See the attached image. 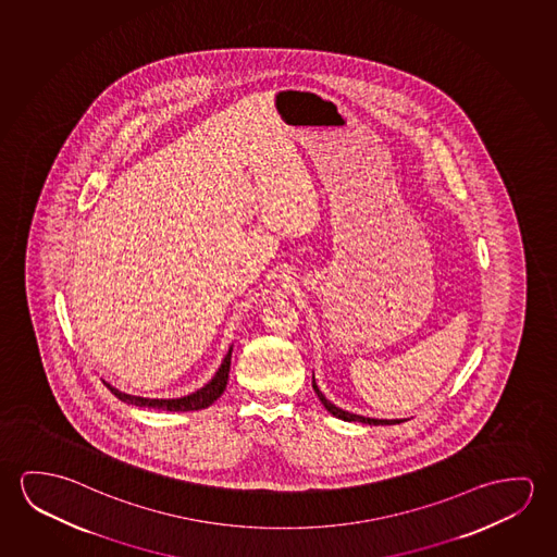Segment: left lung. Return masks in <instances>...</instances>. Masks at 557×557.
<instances>
[{"label": "left lung", "instance_id": "obj_1", "mask_svg": "<svg viewBox=\"0 0 557 557\" xmlns=\"http://www.w3.org/2000/svg\"><path fill=\"white\" fill-rule=\"evenodd\" d=\"M312 387H314V392H317L318 399L320 403L324 405L325 411L330 412V414H334L335 419L345 420V422H362V424H370V426H377V424H399L403 420H384V419H369V417H360V414H355V412L343 411L339 407H335L334 403L327 401L325 399V395L320 392V387L317 385V380L312 376Z\"/></svg>", "mask_w": 557, "mask_h": 557}]
</instances>
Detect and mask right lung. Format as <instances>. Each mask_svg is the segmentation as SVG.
<instances>
[{
    "label": "right lung",
    "mask_w": 557,
    "mask_h": 557,
    "mask_svg": "<svg viewBox=\"0 0 557 557\" xmlns=\"http://www.w3.org/2000/svg\"><path fill=\"white\" fill-rule=\"evenodd\" d=\"M232 351L233 345L230 347V351L225 355V359L222 360V367L218 369L214 377L200 387L193 394L185 395V397H175V399H150V397H138V395H128L125 392H120L117 387L103 382L106 387L112 392L117 399L128 405H137V407H148V409H160V411H173V412H187V411H200L210 407L212 403L223 394L227 380H230V367H232Z\"/></svg>",
    "instance_id": "1"
}]
</instances>
